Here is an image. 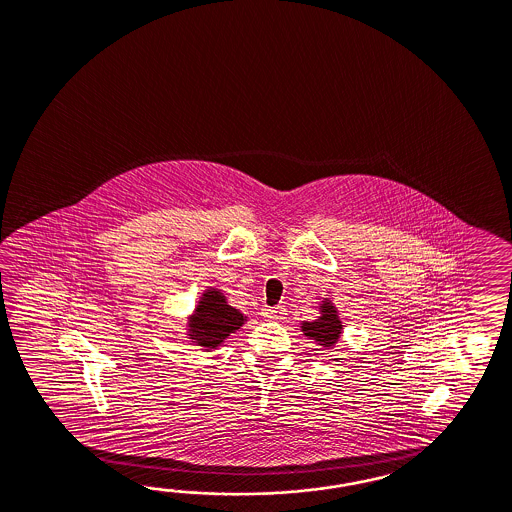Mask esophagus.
<instances>
[{
  "label": "esophagus",
  "instance_id": "34e87169",
  "mask_svg": "<svg viewBox=\"0 0 512 512\" xmlns=\"http://www.w3.org/2000/svg\"><path fill=\"white\" fill-rule=\"evenodd\" d=\"M261 315H263L266 320H281L283 315H285V309H283V307H264L263 311H261Z\"/></svg>",
  "mask_w": 512,
  "mask_h": 512
}]
</instances>
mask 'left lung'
I'll list each match as a JSON object with an SVG mask.
<instances>
[{
	"label": "left lung",
	"mask_w": 512,
	"mask_h": 512,
	"mask_svg": "<svg viewBox=\"0 0 512 512\" xmlns=\"http://www.w3.org/2000/svg\"><path fill=\"white\" fill-rule=\"evenodd\" d=\"M302 332L305 337L317 341L318 345L324 348H333V345L339 341V335L343 332V324L337 315L335 305L326 300L320 305V317L313 322H304Z\"/></svg>",
	"instance_id": "1"
}]
</instances>
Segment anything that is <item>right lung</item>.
<instances>
[{
	"label": "right lung",
	"instance_id": "obj_1",
	"mask_svg": "<svg viewBox=\"0 0 512 512\" xmlns=\"http://www.w3.org/2000/svg\"><path fill=\"white\" fill-rule=\"evenodd\" d=\"M246 317L231 305L218 289H207L190 317V339L203 350L218 348L231 333H235Z\"/></svg>",
	"mask_w": 512,
	"mask_h": 512
}]
</instances>
